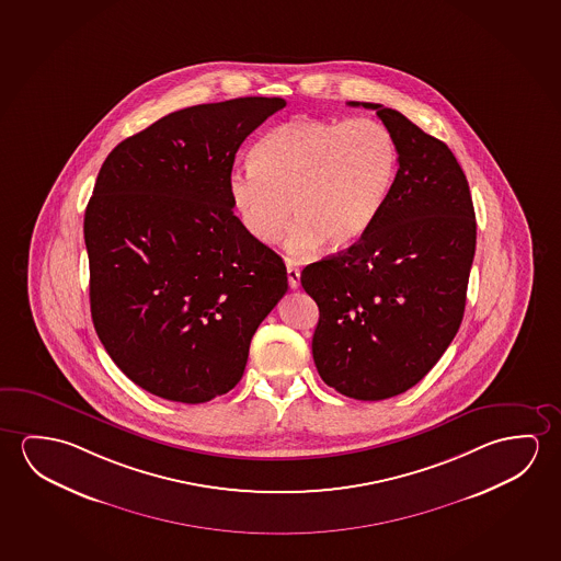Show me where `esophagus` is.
Instances as JSON below:
<instances>
[{
    "label": "esophagus",
    "mask_w": 561,
    "mask_h": 561,
    "mask_svg": "<svg viewBox=\"0 0 561 561\" xmlns=\"http://www.w3.org/2000/svg\"><path fill=\"white\" fill-rule=\"evenodd\" d=\"M299 279H301V270L291 266V264H287V282H289L291 289L299 287Z\"/></svg>",
    "instance_id": "34e87169"
}]
</instances>
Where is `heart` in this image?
Wrapping results in <instances>:
<instances>
[{"mask_svg":"<svg viewBox=\"0 0 561 561\" xmlns=\"http://www.w3.org/2000/svg\"><path fill=\"white\" fill-rule=\"evenodd\" d=\"M250 163L229 179L242 227L272 244L294 214L287 249L302 254L319 242L344 249L371 229L397 179L398 147L369 118H294L260 139Z\"/></svg>","mask_w":561,"mask_h":561,"instance_id":"obj_1","label":"heart"}]
</instances>
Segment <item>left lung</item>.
Listing matches in <instances>:
<instances>
[{
	"label": "left lung",
	"instance_id": "left-lung-1",
	"mask_svg": "<svg viewBox=\"0 0 561 561\" xmlns=\"http://www.w3.org/2000/svg\"><path fill=\"white\" fill-rule=\"evenodd\" d=\"M397 141L398 173L371 229L309 264L302 289L319 305L312 357L328 387L355 400L402 394L432 371L465 317L476 216L453 151L375 103Z\"/></svg>",
	"mask_w": 561,
	"mask_h": 561
}]
</instances>
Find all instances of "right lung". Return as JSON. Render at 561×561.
I'll use <instances>...</instances> for the list:
<instances>
[{"instance_id":"right-lung-1","label":"right lung","mask_w":561,"mask_h":561,"mask_svg":"<svg viewBox=\"0 0 561 561\" xmlns=\"http://www.w3.org/2000/svg\"><path fill=\"white\" fill-rule=\"evenodd\" d=\"M279 96L167 114L106 157L85 209L99 340L129 380L182 404L241 380L250 340L287 291L284 260L233 214L234 153Z\"/></svg>"}]
</instances>
